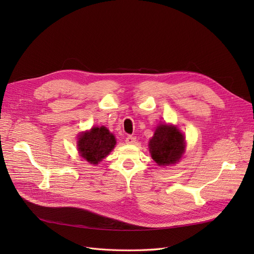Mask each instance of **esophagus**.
I'll return each mask as SVG.
<instances>
[{
    "label": "esophagus",
    "mask_w": 254,
    "mask_h": 254,
    "mask_svg": "<svg viewBox=\"0 0 254 254\" xmlns=\"http://www.w3.org/2000/svg\"><path fill=\"white\" fill-rule=\"evenodd\" d=\"M136 141V137L133 135H127L126 137V143L127 144H134Z\"/></svg>",
    "instance_id": "1"
}]
</instances>
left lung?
Returning <instances> with one entry per match:
<instances>
[{"label":"left lung","mask_w":254,"mask_h":254,"mask_svg":"<svg viewBox=\"0 0 254 254\" xmlns=\"http://www.w3.org/2000/svg\"><path fill=\"white\" fill-rule=\"evenodd\" d=\"M186 143L183 135L174 126L161 124L149 141V148L152 159L159 165L174 164L184 151Z\"/></svg>","instance_id":"obj_1"}]
</instances>
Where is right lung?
Listing matches in <instances>:
<instances>
[{"label": "right lung", "mask_w": 254, "mask_h": 254, "mask_svg": "<svg viewBox=\"0 0 254 254\" xmlns=\"http://www.w3.org/2000/svg\"><path fill=\"white\" fill-rule=\"evenodd\" d=\"M115 137L106 127H94L84 132L78 140L81 156L88 162L97 164L114 148Z\"/></svg>", "instance_id": "1"}]
</instances>
